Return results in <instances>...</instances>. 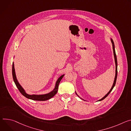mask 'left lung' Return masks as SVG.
<instances>
[{"label":"left lung","instance_id":"1","mask_svg":"<svg viewBox=\"0 0 131 131\" xmlns=\"http://www.w3.org/2000/svg\"><path fill=\"white\" fill-rule=\"evenodd\" d=\"M111 42H112V48H113V54H114V60H115V78H114V82H113V85H112V88H111V89H110V90L109 91V92L104 97H103L101 99H99L98 101H101V100H103V99H104L106 97H107V96L110 93V92L112 91V90H113V88L114 87V86H115V83H116V81H117V75H118V71H117V67H118V63H117V56H116V54H115V49H114V42H113V40H112V38H111ZM75 93H76V94L77 95V96L79 97V98H80L81 99H83L82 98H81V97H80L79 96V95L77 94V93L75 92ZM83 100H84V99H83Z\"/></svg>","mask_w":131,"mask_h":131}]
</instances>
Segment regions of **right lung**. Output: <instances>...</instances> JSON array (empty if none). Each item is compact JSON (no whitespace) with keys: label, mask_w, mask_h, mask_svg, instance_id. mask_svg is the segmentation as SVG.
Returning <instances> with one entry per match:
<instances>
[{"label":"right lung","mask_w":131,"mask_h":131,"mask_svg":"<svg viewBox=\"0 0 131 131\" xmlns=\"http://www.w3.org/2000/svg\"><path fill=\"white\" fill-rule=\"evenodd\" d=\"M64 74L60 76L59 78L58 79L56 85L54 89H53V91L50 92V93L46 94H43V95H29L27 94L25 90L23 89L21 85L19 84V82L17 80L16 75V72H15V69H14V63L13 62L12 63V77H13V79L14 82V83H15L16 85L17 86V88L18 89L19 91L26 98L28 99H30L33 100H37V101H45L47 100L52 97H53L57 93L58 90V86H59V84L62 79V78L64 77Z\"/></svg>","instance_id":"1"}]
</instances>
